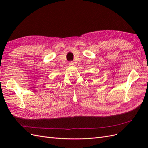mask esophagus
I'll return each mask as SVG.
<instances>
[{"instance_id":"1","label":"esophagus","mask_w":148,"mask_h":148,"mask_svg":"<svg viewBox=\"0 0 148 148\" xmlns=\"http://www.w3.org/2000/svg\"><path fill=\"white\" fill-rule=\"evenodd\" d=\"M69 65L71 66H74V65H75L74 62H69Z\"/></svg>"}]
</instances>
